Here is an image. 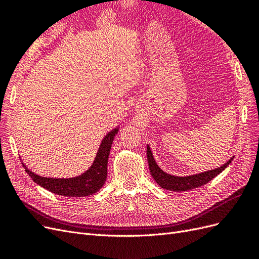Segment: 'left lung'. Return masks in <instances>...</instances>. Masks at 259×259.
<instances>
[{
  "label": "left lung",
  "instance_id": "obj_1",
  "mask_svg": "<svg viewBox=\"0 0 259 259\" xmlns=\"http://www.w3.org/2000/svg\"><path fill=\"white\" fill-rule=\"evenodd\" d=\"M233 158L234 156H232L228 162H226L224 165L214 169H209L206 171H202V173H199V174L189 175V176H175V175L165 173V171H164L158 164H156L152 155L151 149L149 147V145H147V159H148L151 176L161 188L169 191H177V192L188 191L207 184L211 179L221 174L222 171L231 163Z\"/></svg>",
  "mask_w": 259,
  "mask_h": 259
}]
</instances>
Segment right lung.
Returning <instances> with one entry per match:
<instances>
[{
  "mask_svg": "<svg viewBox=\"0 0 259 259\" xmlns=\"http://www.w3.org/2000/svg\"><path fill=\"white\" fill-rule=\"evenodd\" d=\"M119 130L120 127L116 126L108 133L101 140L95 160H94L91 167L76 177H43L30 170L25 165V163H22V165L33 182L46 190L58 195H64V197H88V195L96 193L106 182L109 153H110L112 143L115 135L119 133Z\"/></svg>",
  "mask_w": 259,
  "mask_h": 259,
  "instance_id": "1",
  "label": "right lung"
}]
</instances>
